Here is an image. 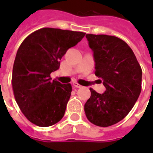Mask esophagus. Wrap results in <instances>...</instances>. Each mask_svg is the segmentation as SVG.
I'll return each mask as SVG.
<instances>
[{
  "mask_svg": "<svg viewBox=\"0 0 153 153\" xmlns=\"http://www.w3.org/2000/svg\"><path fill=\"white\" fill-rule=\"evenodd\" d=\"M73 85L74 88H81V87H82L81 85H80V84H79L78 83H73Z\"/></svg>",
  "mask_w": 153,
  "mask_h": 153,
  "instance_id": "1",
  "label": "esophagus"
}]
</instances>
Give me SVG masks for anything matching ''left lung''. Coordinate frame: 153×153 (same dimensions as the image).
<instances>
[{
	"instance_id": "left-lung-1",
	"label": "left lung",
	"mask_w": 153,
	"mask_h": 153,
	"mask_svg": "<svg viewBox=\"0 0 153 153\" xmlns=\"http://www.w3.org/2000/svg\"><path fill=\"white\" fill-rule=\"evenodd\" d=\"M93 51L95 75L106 88L102 94L90 88L84 105L88 120L100 127L122 120L134 106L142 89V69L134 51L115 36L87 34Z\"/></svg>"
}]
</instances>
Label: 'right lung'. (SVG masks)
Returning <instances> with one entry per match:
<instances>
[{"label":"right lung","mask_w":153,"mask_h":153,"mask_svg":"<svg viewBox=\"0 0 153 153\" xmlns=\"http://www.w3.org/2000/svg\"><path fill=\"white\" fill-rule=\"evenodd\" d=\"M84 36L83 32L43 28L28 35L19 47L12 88L19 109L33 124L47 127L63 118L72 87L51 81L50 74L60 68L67 50Z\"/></svg>","instance_id":"obj_1"}]
</instances>
